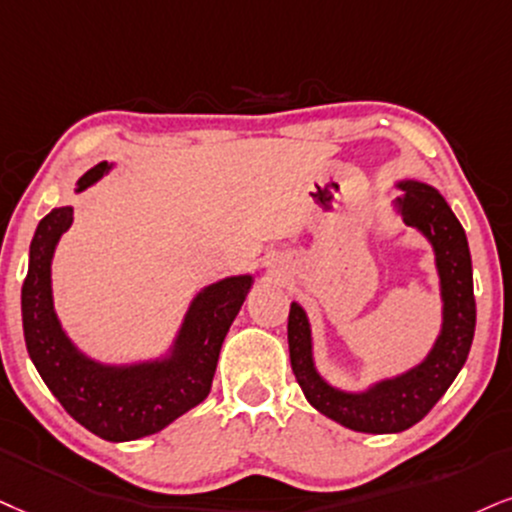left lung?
<instances>
[{
	"instance_id": "left-lung-1",
	"label": "left lung",
	"mask_w": 512,
	"mask_h": 512,
	"mask_svg": "<svg viewBox=\"0 0 512 512\" xmlns=\"http://www.w3.org/2000/svg\"><path fill=\"white\" fill-rule=\"evenodd\" d=\"M399 187L403 194L396 199V206L403 223L418 227L432 242L437 256L444 325L430 356L418 368L394 380L377 382L363 394L339 391L315 370L311 325L304 308L299 304L289 308V361L308 403L339 425L365 434L403 432L425 418L468 361L475 337L472 261L463 225L434 187L415 180L399 182Z\"/></svg>"
}]
</instances>
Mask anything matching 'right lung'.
Wrapping results in <instances>:
<instances>
[{"label": "right lung", "instance_id": "add662e5", "mask_svg": "<svg viewBox=\"0 0 512 512\" xmlns=\"http://www.w3.org/2000/svg\"><path fill=\"white\" fill-rule=\"evenodd\" d=\"M109 170L99 163L78 180V192ZM73 223V208L47 213L30 242L21 289L23 334L30 358L49 391L85 430L106 441H132L163 430L211 391L220 346L242 308L254 277H225L192 301L173 351L163 361L128 368L102 365L80 353L61 330L52 299V256Z\"/></svg>", "mask_w": 512, "mask_h": 512}]
</instances>
